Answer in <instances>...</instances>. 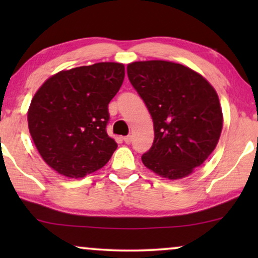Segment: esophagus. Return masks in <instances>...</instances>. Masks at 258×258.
<instances>
[{"mask_svg": "<svg viewBox=\"0 0 258 258\" xmlns=\"http://www.w3.org/2000/svg\"><path fill=\"white\" fill-rule=\"evenodd\" d=\"M132 136H130V135H128V136H124V137H123V141H124V142L126 143V144H130V143H132Z\"/></svg>", "mask_w": 258, "mask_h": 258, "instance_id": "34e87169", "label": "esophagus"}]
</instances>
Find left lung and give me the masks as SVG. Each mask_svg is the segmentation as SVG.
<instances>
[{"mask_svg":"<svg viewBox=\"0 0 258 258\" xmlns=\"http://www.w3.org/2000/svg\"><path fill=\"white\" fill-rule=\"evenodd\" d=\"M126 73L154 122V143L142 155L143 164L169 179L190 175L220 140L223 115L217 93L203 76L178 63L134 62Z\"/></svg>","mask_w":258,"mask_h":258,"instance_id":"left-lung-1","label":"left lung"}]
</instances>
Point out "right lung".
I'll list each match as a JSON object with an SVG mask.
<instances>
[{"mask_svg": "<svg viewBox=\"0 0 258 258\" xmlns=\"http://www.w3.org/2000/svg\"><path fill=\"white\" fill-rule=\"evenodd\" d=\"M124 80V66L101 62L51 76L35 94L28 126L49 167L70 178L107 164L117 143L107 134L108 104Z\"/></svg>", "mask_w": 258, "mask_h": 258, "instance_id": "right-lung-1", "label": "right lung"}]
</instances>
